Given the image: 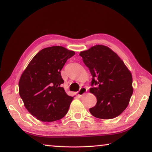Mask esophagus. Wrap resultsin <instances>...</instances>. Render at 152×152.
<instances>
[{
	"label": "esophagus",
	"instance_id": "34e87169",
	"mask_svg": "<svg viewBox=\"0 0 152 152\" xmlns=\"http://www.w3.org/2000/svg\"><path fill=\"white\" fill-rule=\"evenodd\" d=\"M86 92H87V89L85 88V87H82L77 93H78V95H79V96H82L83 94L86 93Z\"/></svg>",
	"mask_w": 152,
	"mask_h": 152
}]
</instances>
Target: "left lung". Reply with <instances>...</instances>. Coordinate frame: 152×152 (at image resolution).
Returning a JSON list of instances; mask_svg holds the SVG:
<instances>
[{"label": "left lung", "instance_id": "1", "mask_svg": "<svg viewBox=\"0 0 152 152\" xmlns=\"http://www.w3.org/2000/svg\"><path fill=\"white\" fill-rule=\"evenodd\" d=\"M80 56L92 74L90 92L97 99L90 113L102 119L119 116L128 106L133 94L132 73L117 53L107 46H93L81 51Z\"/></svg>", "mask_w": 152, "mask_h": 152}]
</instances>
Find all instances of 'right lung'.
<instances>
[{
	"label": "right lung",
	"instance_id": "1",
	"mask_svg": "<svg viewBox=\"0 0 152 152\" xmlns=\"http://www.w3.org/2000/svg\"><path fill=\"white\" fill-rule=\"evenodd\" d=\"M75 52L61 46H52L39 51L23 72L19 92L24 105L36 119L52 122L68 113L74 98L61 87L60 71Z\"/></svg>",
	"mask_w": 152,
	"mask_h": 152
}]
</instances>
